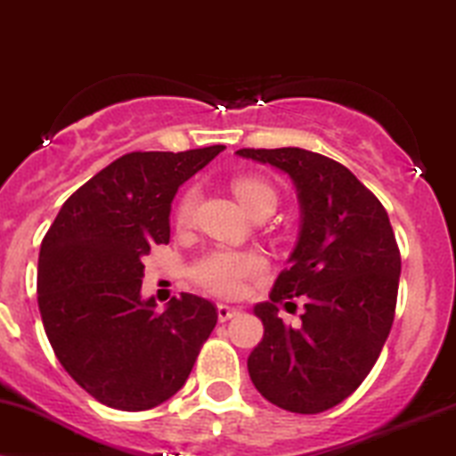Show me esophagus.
<instances>
[{
	"label": "esophagus",
	"instance_id": "1",
	"mask_svg": "<svg viewBox=\"0 0 456 456\" xmlns=\"http://www.w3.org/2000/svg\"><path fill=\"white\" fill-rule=\"evenodd\" d=\"M239 314H240L239 309L228 307V305H222V303L217 305V320H219V322H228V320H232L234 315H239Z\"/></svg>",
	"mask_w": 456,
	"mask_h": 456
}]
</instances>
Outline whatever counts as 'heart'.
Masks as SVG:
<instances>
[{
  "label": "heart",
  "mask_w": 456,
  "mask_h": 456,
  "mask_svg": "<svg viewBox=\"0 0 456 456\" xmlns=\"http://www.w3.org/2000/svg\"><path fill=\"white\" fill-rule=\"evenodd\" d=\"M232 190L240 200V205L248 208L251 216L265 207L275 208V190L266 181L258 179V176H237L232 181ZM196 207L198 190L196 187H187L183 194H181L179 202H176V224L179 226H190L191 219H194ZM262 269H265V260L256 251L216 248L194 260L190 275L198 286H202L211 294H217V297L224 298H234L243 292L245 281L249 277L258 275Z\"/></svg>",
  "instance_id": "heart-1"
}]
</instances>
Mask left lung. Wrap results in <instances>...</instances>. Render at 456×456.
I'll return each instance as SVG.
<instances>
[{
  "instance_id": "obj_1",
  "label": "left lung",
  "mask_w": 456,
  "mask_h": 456,
  "mask_svg": "<svg viewBox=\"0 0 456 456\" xmlns=\"http://www.w3.org/2000/svg\"><path fill=\"white\" fill-rule=\"evenodd\" d=\"M297 187L301 232L271 301L254 307L265 337L248 358L258 393L277 408L320 414L350 397L382 352L397 305L401 256L387 208L344 164L298 147L239 149ZM301 296L294 330L276 303ZM288 305V303H286Z\"/></svg>"
}]
</instances>
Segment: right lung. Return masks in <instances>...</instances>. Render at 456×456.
I'll return each mask as SVG.
<instances>
[{
    "label": "right lung",
    "instance_id": "obj_1",
    "mask_svg": "<svg viewBox=\"0 0 456 456\" xmlns=\"http://www.w3.org/2000/svg\"><path fill=\"white\" fill-rule=\"evenodd\" d=\"M224 144L134 151L63 202L42 239L37 307L53 352L80 388L109 408L142 411L185 384L217 324L196 294L159 312L141 297L142 258L170 240V202Z\"/></svg>",
    "mask_w": 456,
    "mask_h": 456
}]
</instances>
